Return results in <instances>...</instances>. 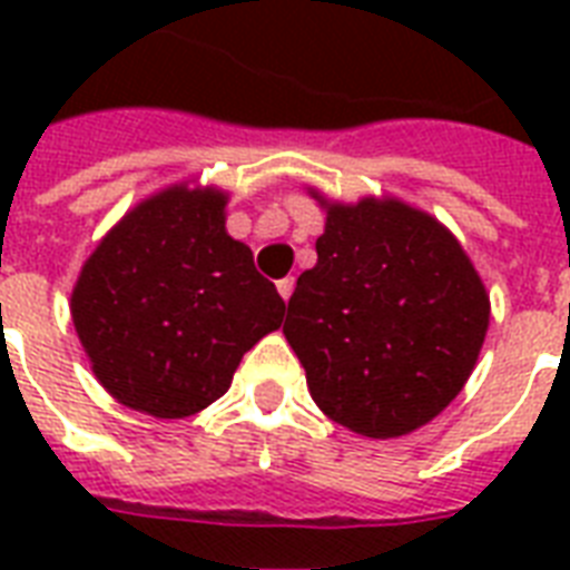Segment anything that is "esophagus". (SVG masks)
Wrapping results in <instances>:
<instances>
[{"instance_id": "1", "label": "esophagus", "mask_w": 570, "mask_h": 570, "mask_svg": "<svg viewBox=\"0 0 570 570\" xmlns=\"http://www.w3.org/2000/svg\"><path fill=\"white\" fill-rule=\"evenodd\" d=\"M293 289H295V277H284V281H277V293H281V298H284V302H289Z\"/></svg>"}]
</instances>
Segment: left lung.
I'll return each instance as SVG.
<instances>
[{
  "mask_svg": "<svg viewBox=\"0 0 570 570\" xmlns=\"http://www.w3.org/2000/svg\"><path fill=\"white\" fill-rule=\"evenodd\" d=\"M316 266L286 313L313 402L348 432L387 441L432 423L468 384L491 298L461 242L399 197L328 200Z\"/></svg>",
  "mask_w": 570,
  "mask_h": 570,
  "instance_id": "left-lung-1",
  "label": "left lung"
}]
</instances>
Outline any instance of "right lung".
<instances>
[{
    "instance_id": "right-lung-1",
    "label": "right lung",
    "mask_w": 570,
    "mask_h": 570,
    "mask_svg": "<svg viewBox=\"0 0 570 570\" xmlns=\"http://www.w3.org/2000/svg\"><path fill=\"white\" fill-rule=\"evenodd\" d=\"M227 191L183 180L111 227L70 293L76 337L102 387L156 420H183L230 387L242 355L286 304L233 239Z\"/></svg>"
}]
</instances>
